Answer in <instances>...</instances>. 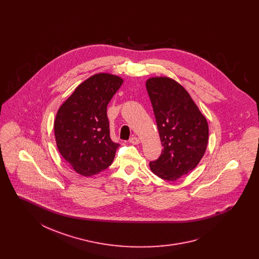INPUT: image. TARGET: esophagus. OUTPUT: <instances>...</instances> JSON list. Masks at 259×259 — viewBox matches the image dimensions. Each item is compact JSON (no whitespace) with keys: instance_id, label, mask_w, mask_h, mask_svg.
<instances>
[{"instance_id":"esophagus-1","label":"esophagus","mask_w":259,"mask_h":259,"mask_svg":"<svg viewBox=\"0 0 259 259\" xmlns=\"http://www.w3.org/2000/svg\"><path fill=\"white\" fill-rule=\"evenodd\" d=\"M129 142L133 145H138V144H140V139L137 138V137H132V138H130Z\"/></svg>"}]
</instances>
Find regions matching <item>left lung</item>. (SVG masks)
<instances>
[{"instance_id":"1","label":"left lung","mask_w":259,"mask_h":259,"mask_svg":"<svg viewBox=\"0 0 259 259\" xmlns=\"http://www.w3.org/2000/svg\"><path fill=\"white\" fill-rule=\"evenodd\" d=\"M146 85L163 147L158 159L151 161L149 167L161 179L174 182L192 171L202 159L208 145V122L176 80L151 77Z\"/></svg>"}]
</instances>
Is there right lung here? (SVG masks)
<instances>
[{
	"mask_svg": "<svg viewBox=\"0 0 259 259\" xmlns=\"http://www.w3.org/2000/svg\"><path fill=\"white\" fill-rule=\"evenodd\" d=\"M122 83L117 75L94 74L76 87L57 111L54 135L58 150L84 177L111 166L119 147L111 141L107 106Z\"/></svg>",
	"mask_w": 259,
	"mask_h": 259,
	"instance_id": "obj_1",
	"label": "right lung"
}]
</instances>
